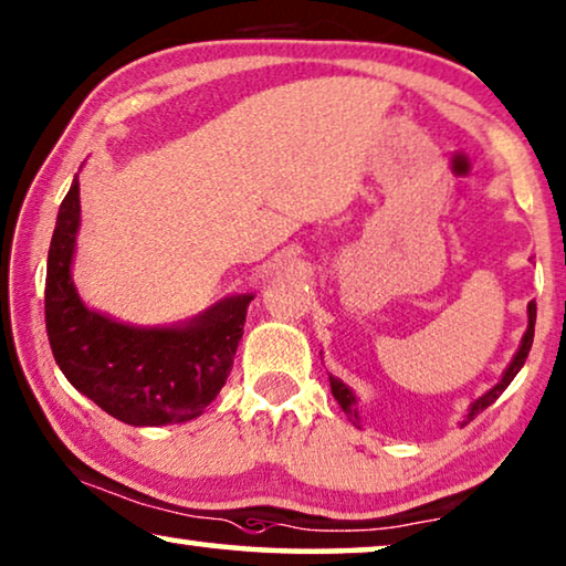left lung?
<instances>
[{
  "label": "left lung",
  "instance_id": "obj_1",
  "mask_svg": "<svg viewBox=\"0 0 566 566\" xmlns=\"http://www.w3.org/2000/svg\"><path fill=\"white\" fill-rule=\"evenodd\" d=\"M534 324H536V303L531 301L528 303V326H526V332H523V339L518 344V349H515L513 359H511V363H507V367L503 370V378L497 380L488 392H482V396L474 400L470 408H467L462 426L470 423L474 416L485 411L488 406H493L495 400L501 398V392L507 388V385H511V380L515 378V375H518V370L523 367V363H526V357H528V352H531V344H534ZM329 385H332L334 398H337V403L342 406V411L347 413L349 421L359 429V400L355 396V390H352L349 385H344L339 378H334V375H329Z\"/></svg>",
  "mask_w": 566,
  "mask_h": 566
}]
</instances>
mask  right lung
<instances>
[{"instance_id": "add662e5", "label": "right lung", "mask_w": 566, "mask_h": 566, "mask_svg": "<svg viewBox=\"0 0 566 566\" xmlns=\"http://www.w3.org/2000/svg\"><path fill=\"white\" fill-rule=\"evenodd\" d=\"M81 227L78 176L55 219L45 275V326L59 367L81 396L129 426L203 413L232 370L252 293L227 296L186 322L133 326L88 308L71 277Z\"/></svg>"}]
</instances>
